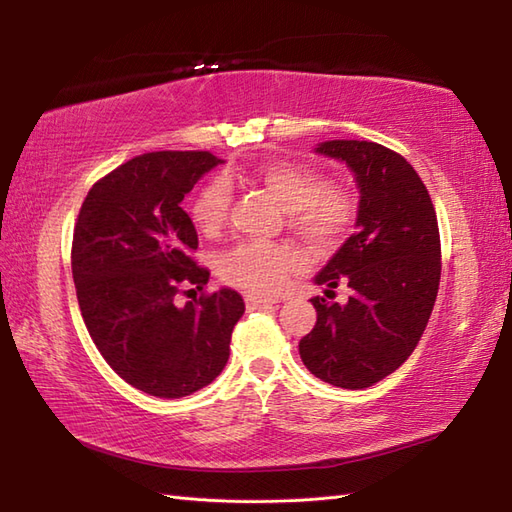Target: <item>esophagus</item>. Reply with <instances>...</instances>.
<instances>
[{"instance_id": "esophagus-1", "label": "esophagus", "mask_w": 512, "mask_h": 512, "mask_svg": "<svg viewBox=\"0 0 512 512\" xmlns=\"http://www.w3.org/2000/svg\"><path fill=\"white\" fill-rule=\"evenodd\" d=\"M246 306L255 308V306H270V303H279V297L273 295H259V292H246L244 295Z\"/></svg>"}]
</instances>
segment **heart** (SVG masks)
Listing matches in <instances>:
<instances>
[{"label": "heart", "mask_w": 512, "mask_h": 512, "mask_svg": "<svg viewBox=\"0 0 512 512\" xmlns=\"http://www.w3.org/2000/svg\"><path fill=\"white\" fill-rule=\"evenodd\" d=\"M253 178L288 211V226L314 246H334L354 226L358 202L352 191L330 187L319 171L292 160H275L259 167ZM231 191L222 178L204 184L191 202V222L204 235L222 231ZM301 264L288 244L244 242L220 257V275L228 284L253 292H270L284 284Z\"/></svg>", "instance_id": "obj_1"}]
</instances>
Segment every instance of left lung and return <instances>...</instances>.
I'll use <instances>...</instances> for the list:
<instances>
[{
  "instance_id": "8db88e82",
  "label": "left lung",
  "mask_w": 512,
  "mask_h": 512,
  "mask_svg": "<svg viewBox=\"0 0 512 512\" xmlns=\"http://www.w3.org/2000/svg\"><path fill=\"white\" fill-rule=\"evenodd\" d=\"M319 154L354 171L356 233L314 277L352 288L347 303L314 297L317 323L301 361L323 383L365 389L407 361L427 328L440 286V231L429 191L398 151L369 140H328Z\"/></svg>"
}]
</instances>
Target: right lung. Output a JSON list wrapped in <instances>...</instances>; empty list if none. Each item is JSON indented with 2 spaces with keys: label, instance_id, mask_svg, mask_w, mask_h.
Instances as JSON below:
<instances>
[{
  "label": "right lung",
  "instance_id": "right-lung-1",
  "mask_svg": "<svg viewBox=\"0 0 512 512\" xmlns=\"http://www.w3.org/2000/svg\"><path fill=\"white\" fill-rule=\"evenodd\" d=\"M211 151H151L107 173L85 195L72 237L76 299L96 350L125 383L182 398L220 376L244 299L206 292L198 233L182 200ZM178 307V294H194Z\"/></svg>",
  "mask_w": 512,
  "mask_h": 512
}]
</instances>
